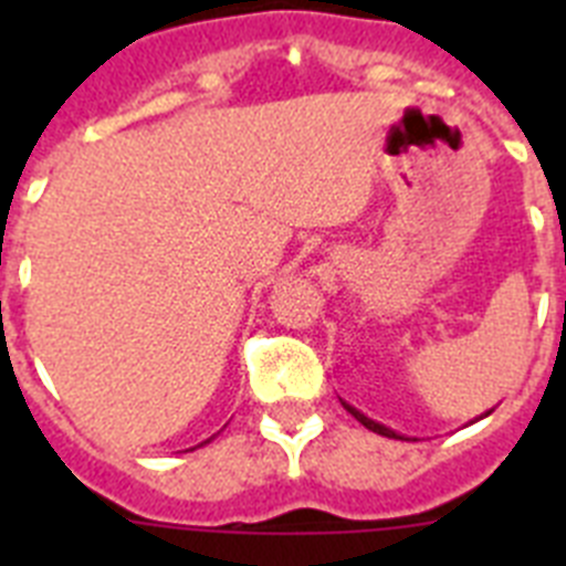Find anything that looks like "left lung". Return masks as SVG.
Masks as SVG:
<instances>
[{"label":"left lung","instance_id":"1","mask_svg":"<svg viewBox=\"0 0 566 566\" xmlns=\"http://www.w3.org/2000/svg\"><path fill=\"white\" fill-rule=\"evenodd\" d=\"M345 405V402H343ZM345 411L352 413L354 419H357V422H363L365 428H368V431H374V433H379V437H391V439H402L399 437V433H394V431H388V428H385V424H379V422H374V419H368V417H363V413L357 411V408H352V405H345Z\"/></svg>","mask_w":566,"mask_h":566}]
</instances>
